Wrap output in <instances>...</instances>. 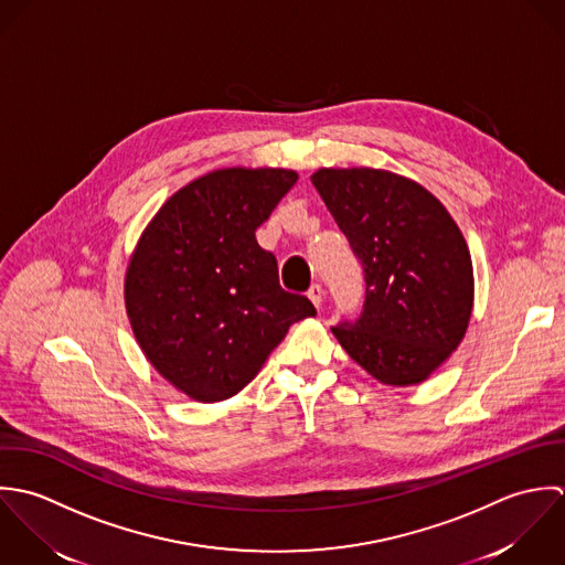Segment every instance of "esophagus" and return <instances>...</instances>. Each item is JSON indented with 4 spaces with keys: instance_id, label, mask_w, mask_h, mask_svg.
Listing matches in <instances>:
<instances>
[{
    "instance_id": "34e87169",
    "label": "esophagus",
    "mask_w": 565,
    "mask_h": 565,
    "mask_svg": "<svg viewBox=\"0 0 565 565\" xmlns=\"http://www.w3.org/2000/svg\"><path fill=\"white\" fill-rule=\"evenodd\" d=\"M308 299H310L317 308H321V303H323V288H321L319 284H312V288L308 290Z\"/></svg>"
}]
</instances>
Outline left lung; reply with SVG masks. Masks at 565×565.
<instances>
[{
    "label": "left lung",
    "mask_w": 565,
    "mask_h": 565,
    "mask_svg": "<svg viewBox=\"0 0 565 565\" xmlns=\"http://www.w3.org/2000/svg\"><path fill=\"white\" fill-rule=\"evenodd\" d=\"M312 185L364 268L355 323L340 347L386 386L426 382L465 339L473 310L467 242L417 181L377 168H319Z\"/></svg>",
    "instance_id": "1"
}]
</instances>
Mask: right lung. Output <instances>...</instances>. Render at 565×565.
I'll list each match as a JSON object with an SVG mask.
<instances>
[{
    "instance_id": "add662e5",
    "label": "right lung",
    "mask_w": 565,
    "mask_h": 565,
    "mask_svg": "<svg viewBox=\"0 0 565 565\" xmlns=\"http://www.w3.org/2000/svg\"><path fill=\"white\" fill-rule=\"evenodd\" d=\"M299 174L218 168L174 192L128 259L124 303L146 360L177 391L214 404L237 395L290 326L315 317L281 290L277 259L255 239Z\"/></svg>"
}]
</instances>
